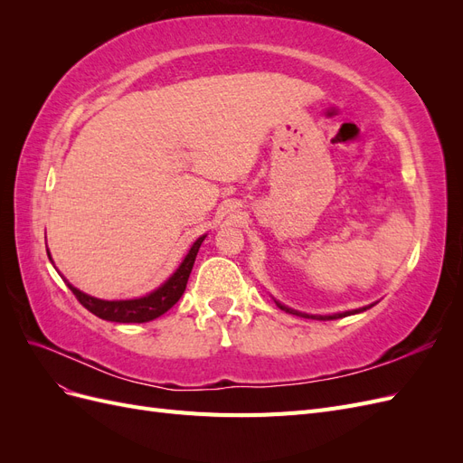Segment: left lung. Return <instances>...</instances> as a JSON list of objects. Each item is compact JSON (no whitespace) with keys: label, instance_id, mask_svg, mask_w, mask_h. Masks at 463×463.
Instances as JSON below:
<instances>
[{"label":"left lung","instance_id":"1","mask_svg":"<svg viewBox=\"0 0 463 463\" xmlns=\"http://www.w3.org/2000/svg\"><path fill=\"white\" fill-rule=\"evenodd\" d=\"M276 305H278L279 309H282V311H286V313L298 315V317H303V318H317V320H332V318H342V317H349V315H355V313H363V311H367V309H371V307H373V305H367V307H361V309H355V311H345V313H338V315H307V313L293 311V309H289V307H286V305H282V303H278V301H276Z\"/></svg>","mask_w":463,"mask_h":463}]
</instances>
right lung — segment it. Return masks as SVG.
I'll use <instances>...</instances> for the list:
<instances>
[{
	"label": "right lung",
	"instance_id": "obj_1",
	"mask_svg": "<svg viewBox=\"0 0 463 463\" xmlns=\"http://www.w3.org/2000/svg\"><path fill=\"white\" fill-rule=\"evenodd\" d=\"M204 237H199L189 249V253L185 255L184 262L179 264V269L165 279V282L150 293H146L145 298L138 299H119V301H106V299H98L92 296H87L80 289L73 288L71 284L67 282V288L73 291V296L79 299V303L89 309L92 315H96L98 318L102 320H111V322H148L158 318L160 315H164L167 309L179 301V298L184 296V291L187 288V279L189 274L193 270L194 259H197V253L201 249V243L204 241ZM50 257V253H48ZM52 260V257H50Z\"/></svg>",
	"mask_w": 463,
	"mask_h": 463
}]
</instances>
